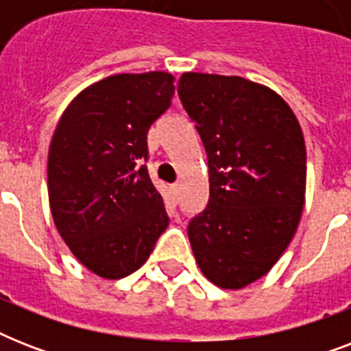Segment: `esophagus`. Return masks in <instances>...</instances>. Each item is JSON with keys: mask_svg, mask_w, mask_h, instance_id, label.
I'll return each instance as SVG.
<instances>
[{"mask_svg": "<svg viewBox=\"0 0 351 351\" xmlns=\"http://www.w3.org/2000/svg\"><path fill=\"white\" fill-rule=\"evenodd\" d=\"M171 193L175 195V198H178V195H180V186H178V184H173V186H171Z\"/></svg>", "mask_w": 351, "mask_h": 351, "instance_id": "esophagus-1", "label": "esophagus"}]
</instances>
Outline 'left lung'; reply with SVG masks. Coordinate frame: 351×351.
Listing matches in <instances>:
<instances>
[{
	"label": "left lung",
	"mask_w": 351,
	"mask_h": 351,
	"mask_svg": "<svg viewBox=\"0 0 351 351\" xmlns=\"http://www.w3.org/2000/svg\"><path fill=\"white\" fill-rule=\"evenodd\" d=\"M178 95L208 153L209 202L189 222L208 280L242 289L271 269L299 228L306 145L291 107L240 76L184 73Z\"/></svg>",
	"instance_id": "1"
}]
</instances>
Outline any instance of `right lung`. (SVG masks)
<instances>
[{"mask_svg": "<svg viewBox=\"0 0 351 351\" xmlns=\"http://www.w3.org/2000/svg\"><path fill=\"white\" fill-rule=\"evenodd\" d=\"M175 76L114 74L85 87L60 117L47 158L56 230L76 258L117 280L142 267L169 219L149 178L147 132L171 106Z\"/></svg>", "mask_w": 351, "mask_h": 351, "instance_id": "obj_1", "label": "right lung"}]
</instances>
